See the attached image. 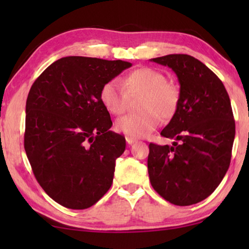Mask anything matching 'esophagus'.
Segmentation results:
<instances>
[{"instance_id":"34e87169","label":"esophagus","mask_w":249,"mask_h":249,"mask_svg":"<svg viewBox=\"0 0 249 249\" xmlns=\"http://www.w3.org/2000/svg\"><path fill=\"white\" fill-rule=\"evenodd\" d=\"M126 142H127V144L132 145V144H134V142H136V140H135V138H132V137H126Z\"/></svg>"}]
</instances>
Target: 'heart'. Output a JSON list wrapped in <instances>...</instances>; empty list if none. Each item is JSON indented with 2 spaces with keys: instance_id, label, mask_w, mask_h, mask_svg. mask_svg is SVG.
<instances>
[{
  "instance_id": "b5f03b06",
  "label": "heart",
  "mask_w": 249,
  "mask_h": 249,
  "mask_svg": "<svg viewBox=\"0 0 249 249\" xmlns=\"http://www.w3.org/2000/svg\"><path fill=\"white\" fill-rule=\"evenodd\" d=\"M121 84L111 80L100 90V101L109 113L121 115L126 111L129 98L142 95L140 108L142 112L117 120L115 127L127 137H145L163 120H169L178 111L181 91L176 83L153 68H138L126 74Z\"/></svg>"
}]
</instances>
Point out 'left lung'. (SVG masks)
Wrapping results in <instances>:
<instances>
[{"mask_svg": "<svg viewBox=\"0 0 249 249\" xmlns=\"http://www.w3.org/2000/svg\"><path fill=\"white\" fill-rule=\"evenodd\" d=\"M178 77L181 101L161 136L172 146L149 144L150 183L163 199L180 206L206 199L230 167L235 121L224 84L204 64L189 54L153 58Z\"/></svg>", "mask_w": 249, "mask_h": 249, "instance_id": "8db88e82", "label": "left lung"}]
</instances>
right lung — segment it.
<instances>
[{"label":"right lung","instance_id":"add662e5","mask_svg":"<svg viewBox=\"0 0 249 249\" xmlns=\"http://www.w3.org/2000/svg\"><path fill=\"white\" fill-rule=\"evenodd\" d=\"M130 62L89 57L58 59L26 101L24 147L36 180L65 208L88 209L108 191L126 142L109 130L100 90Z\"/></svg>","mask_w":249,"mask_h":249}]
</instances>
